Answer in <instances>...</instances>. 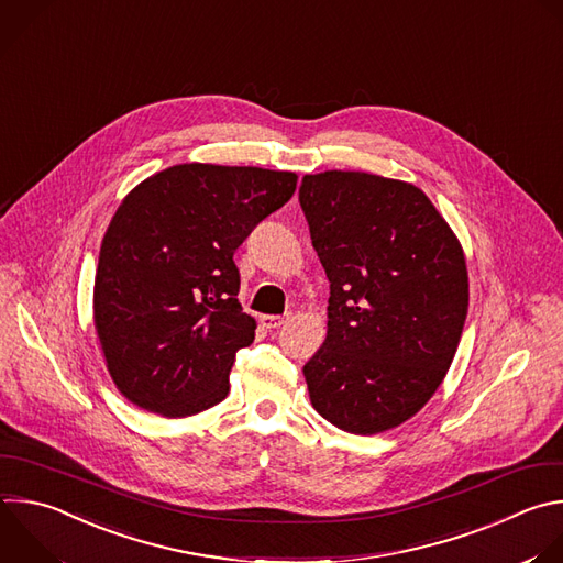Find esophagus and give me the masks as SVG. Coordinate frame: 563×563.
<instances>
[{
    "label": "esophagus",
    "instance_id": "obj_1",
    "mask_svg": "<svg viewBox=\"0 0 563 563\" xmlns=\"http://www.w3.org/2000/svg\"><path fill=\"white\" fill-rule=\"evenodd\" d=\"M287 320H289V316H263V318H261V322H263L265 329H278V327H283Z\"/></svg>",
    "mask_w": 563,
    "mask_h": 563
}]
</instances>
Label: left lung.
I'll return each instance as SVG.
<instances>
[{
    "label": "left lung",
    "mask_w": 563,
    "mask_h": 563,
    "mask_svg": "<svg viewBox=\"0 0 563 563\" xmlns=\"http://www.w3.org/2000/svg\"><path fill=\"white\" fill-rule=\"evenodd\" d=\"M311 245L329 278L327 338L302 366L313 409L373 435L442 385L466 311L464 252L420 187L366 172L302 176Z\"/></svg>",
    "instance_id": "obj_1"
}]
</instances>
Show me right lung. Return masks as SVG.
I'll return each mask as SVG.
<instances>
[{"label":"right lung","mask_w":563,"mask_h":563,"mask_svg":"<svg viewBox=\"0 0 563 563\" xmlns=\"http://www.w3.org/2000/svg\"><path fill=\"white\" fill-rule=\"evenodd\" d=\"M294 172L183 163L123 199L99 252L95 327L117 389L185 418L230 394L256 322L239 302L234 252L296 192Z\"/></svg>","instance_id":"right-lung-1"}]
</instances>
